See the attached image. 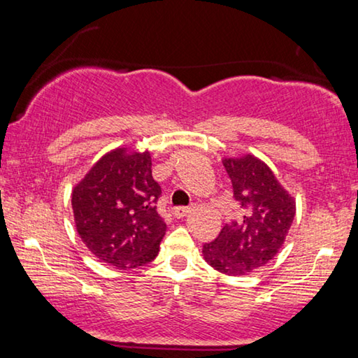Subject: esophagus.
<instances>
[{
    "instance_id": "1",
    "label": "esophagus",
    "mask_w": 358,
    "mask_h": 358,
    "mask_svg": "<svg viewBox=\"0 0 358 358\" xmlns=\"http://www.w3.org/2000/svg\"><path fill=\"white\" fill-rule=\"evenodd\" d=\"M191 213V208H187V207H177V208H173L172 210V215L175 216V217H185V216H187Z\"/></svg>"
}]
</instances>
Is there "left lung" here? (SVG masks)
I'll use <instances>...</instances> for the list:
<instances>
[{
	"label": "left lung",
	"mask_w": 358,
	"mask_h": 358,
	"mask_svg": "<svg viewBox=\"0 0 358 358\" xmlns=\"http://www.w3.org/2000/svg\"><path fill=\"white\" fill-rule=\"evenodd\" d=\"M234 199L241 211L203 245V259L226 275H246L273 259L286 241L295 216V201L271 169L254 155L222 159Z\"/></svg>",
	"instance_id": "left-lung-1"
}]
</instances>
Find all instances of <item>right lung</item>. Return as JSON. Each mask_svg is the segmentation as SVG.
<instances>
[{
    "label": "right lung",
    "mask_w": 358,
    "mask_h": 358,
    "mask_svg": "<svg viewBox=\"0 0 358 358\" xmlns=\"http://www.w3.org/2000/svg\"><path fill=\"white\" fill-rule=\"evenodd\" d=\"M159 196L150 151H108L72 189L76 229L85 246L120 270L151 262L167 229L156 211Z\"/></svg>",
    "instance_id": "add662e5"
}]
</instances>
